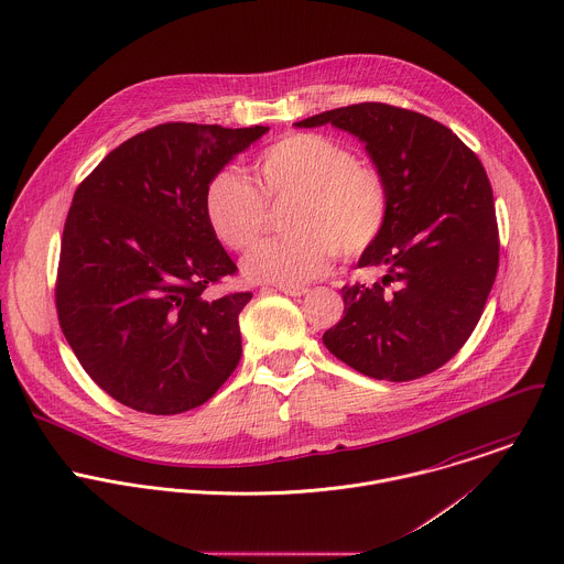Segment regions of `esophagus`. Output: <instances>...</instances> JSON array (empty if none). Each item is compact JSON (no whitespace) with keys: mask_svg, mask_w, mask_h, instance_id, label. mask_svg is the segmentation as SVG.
<instances>
[{"mask_svg":"<svg viewBox=\"0 0 564 564\" xmlns=\"http://www.w3.org/2000/svg\"><path fill=\"white\" fill-rule=\"evenodd\" d=\"M276 288L288 296H303L307 292V288H301V285H276Z\"/></svg>","mask_w":564,"mask_h":564,"instance_id":"34e87169","label":"esophagus"}]
</instances>
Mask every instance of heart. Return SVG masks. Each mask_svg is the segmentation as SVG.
I'll return each instance as SVG.
<instances>
[{"mask_svg": "<svg viewBox=\"0 0 564 564\" xmlns=\"http://www.w3.org/2000/svg\"><path fill=\"white\" fill-rule=\"evenodd\" d=\"M254 187L235 170L216 172L205 187V218L232 250H246L268 225V200H294L292 235L254 246L241 268L252 281L303 285L344 259L364 254L383 232L390 192L381 172L318 132H290L254 161Z\"/></svg>", "mask_w": 564, "mask_h": 564, "instance_id": "b5f03b06", "label": "heart"}]
</instances>
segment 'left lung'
Instances as JSON below:
<instances>
[{"mask_svg":"<svg viewBox=\"0 0 564 564\" xmlns=\"http://www.w3.org/2000/svg\"><path fill=\"white\" fill-rule=\"evenodd\" d=\"M325 123L366 143L386 178L390 214L357 261L383 276L370 288H341L344 316L323 341L366 377L419 379L470 338L497 276L499 230L486 170L427 115L361 102L294 126Z\"/></svg>","mask_w":564,"mask_h":564,"instance_id":"1","label":"left lung"}]
</instances>
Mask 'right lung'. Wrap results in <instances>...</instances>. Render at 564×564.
<instances>
[{
  "mask_svg": "<svg viewBox=\"0 0 564 564\" xmlns=\"http://www.w3.org/2000/svg\"><path fill=\"white\" fill-rule=\"evenodd\" d=\"M268 126L170 121L109 152L78 185L61 241L58 323L115 401L170 416L207 403L241 357L252 299L205 290L237 272L205 218V187Z\"/></svg>",
  "mask_w": 564,
  "mask_h": 564,
  "instance_id": "add662e5",
  "label": "right lung"
}]
</instances>
